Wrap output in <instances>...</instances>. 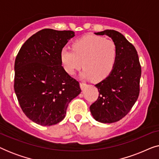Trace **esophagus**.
<instances>
[{
	"mask_svg": "<svg viewBox=\"0 0 159 159\" xmlns=\"http://www.w3.org/2000/svg\"><path fill=\"white\" fill-rule=\"evenodd\" d=\"M87 85H88V84H87L86 83H84V82H80V88H81L82 90H84V89L87 87Z\"/></svg>",
	"mask_w": 159,
	"mask_h": 159,
	"instance_id": "esophagus-1",
	"label": "esophagus"
}]
</instances>
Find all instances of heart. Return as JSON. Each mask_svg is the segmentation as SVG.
<instances>
[{"mask_svg":"<svg viewBox=\"0 0 159 159\" xmlns=\"http://www.w3.org/2000/svg\"><path fill=\"white\" fill-rule=\"evenodd\" d=\"M117 56L114 41L96 35L84 36L74 42L72 50L64 47L60 53L62 66L69 75H75L83 63L82 77L95 82L102 81L111 74Z\"/></svg>","mask_w":159,"mask_h":159,"instance_id":"1","label":"heart"}]
</instances>
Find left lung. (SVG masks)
Instances as JSON below:
<instances>
[{"label": "left lung", "instance_id": "obj_1", "mask_svg": "<svg viewBox=\"0 0 159 159\" xmlns=\"http://www.w3.org/2000/svg\"><path fill=\"white\" fill-rule=\"evenodd\" d=\"M95 34L110 37L116 43L118 56L111 74L95 84L99 96L90 110L99 122L114 123L125 117L138 98L141 66L135 48L120 32L106 30Z\"/></svg>", "mask_w": 159, "mask_h": 159}]
</instances>
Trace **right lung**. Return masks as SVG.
I'll return each instance as SVG.
<instances>
[{
    "label": "right lung",
    "mask_w": 159,
    "mask_h": 159,
    "mask_svg": "<svg viewBox=\"0 0 159 159\" xmlns=\"http://www.w3.org/2000/svg\"><path fill=\"white\" fill-rule=\"evenodd\" d=\"M75 36L70 30L43 29L19 50L14 64V90L25 114L51 126L64 119L69 103L81 92L79 82L61 66L60 53Z\"/></svg>",
    "instance_id": "add662e5"
}]
</instances>
